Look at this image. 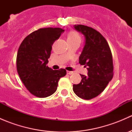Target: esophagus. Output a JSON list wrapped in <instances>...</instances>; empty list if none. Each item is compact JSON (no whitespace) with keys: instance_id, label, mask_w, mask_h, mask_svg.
I'll use <instances>...</instances> for the list:
<instances>
[{"instance_id":"34e87169","label":"esophagus","mask_w":132,"mask_h":132,"mask_svg":"<svg viewBox=\"0 0 132 132\" xmlns=\"http://www.w3.org/2000/svg\"><path fill=\"white\" fill-rule=\"evenodd\" d=\"M67 73L68 75H71L73 73V71H67Z\"/></svg>"}]
</instances>
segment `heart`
Returning <instances> with one entry per match:
<instances>
[{
	"label": "heart",
	"mask_w": 132,
	"mask_h": 132,
	"mask_svg": "<svg viewBox=\"0 0 132 132\" xmlns=\"http://www.w3.org/2000/svg\"><path fill=\"white\" fill-rule=\"evenodd\" d=\"M68 41L70 45L74 43L80 44L82 41V37L78 32L71 31L68 34Z\"/></svg>",
	"instance_id": "1"
}]
</instances>
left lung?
Instances as JSON below:
<instances>
[{
  "instance_id": "obj_1",
  "label": "left lung",
  "mask_w": 132,
  "mask_h": 132,
  "mask_svg": "<svg viewBox=\"0 0 132 132\" xmlns=\"http://www.w3.org/2000/svg\"><path fill=\"white\" fill-rule=\"evenodd\" d=\"M75 29L86 37V44L79 63L88 70V76L80 75V83L73 84L76 95L84 100L93 99L103 91L114 75L112 55L105 38L92 27L75 25Z\"/></svg>"
}]
</instances>
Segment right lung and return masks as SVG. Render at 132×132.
Listing matches in <instances>:
<instances>
[{"instance_id":"obj_1","label":"right lung","mask_w":132,"mask_h":132,"mask_svg":"<svg viewBox=\"0 0 132 132\" xmlns=\"http://www.w3.org/2000/svg\"><path fill=\"white\" fill-rule=\"evenodd\" d=\"M63 32L61 28L39 29L28 35L19 46L17 71L28 91L38 98L54 94L59 79L66 75L65 69L53 70L46 66L52 46Z\"/></svg>"}]
</instances>
